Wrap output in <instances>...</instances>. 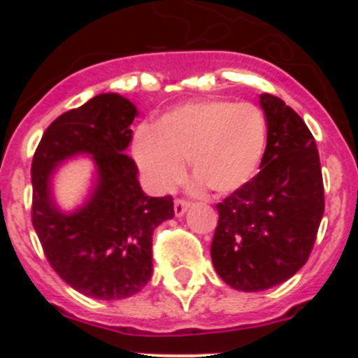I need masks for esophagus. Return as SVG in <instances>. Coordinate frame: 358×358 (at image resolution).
I'll return each mask as SVG.
<instances>
[{"label": "esophagus", "mask_w": 358, "mask_h": 358, "mask_svg": "<svg viewBox=\"0 0 358 358\" xmlns=\"http://www.w3.org/2000/svg\"><path fill=\"white\" fill-rule=\"evenodd\" d=\"M189 208V204L186 201H181V199H177L176 202H173V213H176V217H182V215L186 213V210Z\"/></svg>", "instance_id": "1"}]
</instances>
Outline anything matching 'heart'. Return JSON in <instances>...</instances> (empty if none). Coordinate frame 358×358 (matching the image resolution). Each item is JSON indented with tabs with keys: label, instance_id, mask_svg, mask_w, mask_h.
I'll list each match as a JSON object with an SVG mask.
<instances>
[{
	"label": "heart",
	"instance_id": "b5f03b06",
	"mask_svg": "<svg viewBox=\"0 0 358 358\" xmlns=\"http://www.w3.org/2000/svg\"><path fill=\"white\" fill-rule=\"evenodd\" d=\"M267 141V122L252 103L201 100L173 107L136 136L134 157L157 194L192 176L217 195L233 194L255 176Z\"/></svg>",
	"mask_w": 358,
	"mask_h": 358
}]
</instances>
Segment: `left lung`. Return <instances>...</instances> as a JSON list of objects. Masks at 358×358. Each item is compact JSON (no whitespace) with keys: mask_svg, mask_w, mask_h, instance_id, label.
<instances>
[{"mask_svg":"<svg viewBox=\"0 0 358 358\" xmlns=\"http://www.w3.org/2000/svg\"><path fill=\"white\" fill-rule=\"evenodd\" d=\"M267 147L260 172L217 204L211 262L243 292L276 287L306 264L324 213L321 163L301 116L273 94H260Z\"/></svg>","mask_w":358,"mask_h":358,"instance_id":"8db88e82","label":"left lung"}]
</instances>
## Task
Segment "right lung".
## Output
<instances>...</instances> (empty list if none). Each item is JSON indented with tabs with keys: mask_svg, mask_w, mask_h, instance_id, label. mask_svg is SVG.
Masks as SVG:
<instances>
[{
	"mask_svg": "<svg viewBox=\"0 0 358 358\" xmlns=\"http://www.w3.org/2000/svg\"><path fill=\"white\" fill-rule=\"evenodd\" d=\"M140 110L118 93H100L46 129L31 161V222L59 276L94 299L140 292L152 276V235L173 217L172 197H148L125 154ZM77 157L94 164L80 205L64 210L55 176Z\"/></svg>",
	"mask_w": 358,
	"mask_h": 358,
	"instance_id": "add662e5",
	"label": "right lung"
}]
</instances>
